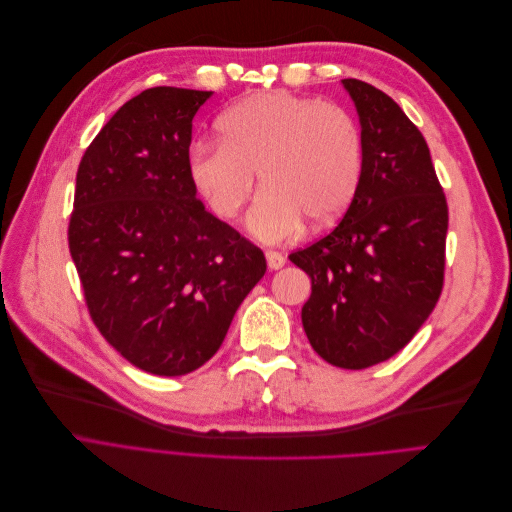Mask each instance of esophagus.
Masks as SVG:
<instances>
[{
	"instance_id": "obj_1",
	"label": "esophagus",
	"mask_w": 512,
	"mask_h": 512,
	"mask_svg": "<svg viewBox=\"0 0 512 512\" xmlns=\"http://www.w3.org/2000/svg\"><path fill=\"white\" fill-rule=\"evenodd\" d=\"M265 258H267V267H269L271 271H277V269H282V267L286 265V258H284L280 252L269 250V252L265 254Z\"/></svg>"
}]
</instances>
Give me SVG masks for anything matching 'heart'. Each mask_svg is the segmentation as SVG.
I'll use <instances>...</instances> for the list:
<instances>
[{
	"mask_svg": "<svg viewBox=\"0 0 512 512\" xmlns=\"http://www.w3.org/2000/svg\"><path fill=\"white\" fill-rule=\"evenodd\" d=\"M220 143H198L190 179L220 220L237 218L254 192L265 190L247 230L265 243L299 235L309 218L335 222L354 200L363 175V138L346 108L288 91L250 96L215 121Z\"/></svg>",
	"mask_w": 512,
	"mask_h": 512,
	"instance_id": "b5f03b06",
	"label": "heart"
}]
</instances>
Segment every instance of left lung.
Instances as JSON below:
<instances>
[{
	"label": "left lung",
	"mask_w": 512,
	"mask_h": 512,
	"mask_svg": "<svg viewBox=\"0 0 512 512\" xmlns=\"http://www.w3.org/2000/svg\"><path fill=\"white\" fill-rule=\"evenodd\" d=\"M363 175L344 220L290 260L312 277L303 329L324 361L365 369L404 348L444 282L448 207L423 134L374 85L344 79Z\"/></svg>",
	"instance_id": "left-lung-1"
}]
</instances>
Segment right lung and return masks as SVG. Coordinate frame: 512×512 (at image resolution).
<instances>
[{
    "label": "right lung",
    "mask_w": 512,
    "mask_h": 512,
    "mask_svg": "<svg viewBox=\"0 0 512 512\" xmlns=\"http://www.w3.org/2000/svg\"><path fill=\"white\" fill-rule=\"evenodd\" d=\"M211 94L145 89L108 119L76 173L68 245L91 320L156 376L205 365L267 271L265 254L196 198L192 119Z\"/></svg>",
    "instance_id": "add662e5"
}]
</instances>
